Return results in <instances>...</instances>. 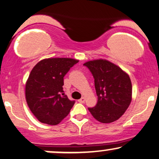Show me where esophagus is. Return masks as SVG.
<instances>
[{
	"mask_svg": "<svg viewBox=\"0 0 159 159\" xmlns=\"http://www.w3.org/2000/svg\"><path fill=\"white\" fill-rule=\"evenodd\" d=\"M84 101H85V98H81V99L78 100V102H79V103H84Z\"/></svg>",
	"mask_w": 159,
	"mask_h": 159,
	"instance_id": "34e87169",
	"label": "esophagus"
}]
</instances>
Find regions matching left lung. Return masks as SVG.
Here are the masks:
<instances>
[{"mask_svg":"<svg viewBox=\"0 0 159 159\" xmlns=\"http://www.w3.org/2000/svg\"><path fill=\"white\" fill-rule=\"evenodd\" d=\"M94 79L98 103L89 111L94 119L110 123L121 117L132 99V85L129 75L121 68L105 59L84 64Z\"/></svg>","mask_w":159,"mask_h":159,"instance_id":"left-lung-1","label":"left lung"}]
</instances>
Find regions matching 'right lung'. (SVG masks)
Wrapping results in <instances>:
<instances>
[{"label": "right lung", "instance_id": "obj_1", "mask_svg": "<svg viewBox=\"0 0 159 159\" xmlns=\"http://www.w3.org/2000/svg\"><path fill=\"white\" fill-rule=\"evenodd\" d=\"M78 60L70 58H50L38 62L25 84L28 106L39 122L59 124L68 115L75 100L64 94V77Z\"/></svg>", "mask_w": 159, "mask_h": 159}]
</instances>
